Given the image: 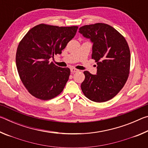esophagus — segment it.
<instances>
[{"instance_id":"esophagus-1","label":"esophagus","mask_w":148,"mask_h":148,"mask_svg":"<svg viewBox=\"0 0 148 148\" xmlns=\"http://www.w3.org/2000/svg\"><path fill=\"white\" fill-rule=\"evenodd\" d=\"M71 71L72 73H74V72H78L79 71L76 69H74V68H71Z\"/></svg>"}]
</instances>
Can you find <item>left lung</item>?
I'll return each instance as SVG.
<instances>
[{
	"label": "left lung",
	"mask_w": 148,
	"mask_h": 148,
	"mask_svg": "<svg viewBox=\"0 0 148 148\" xmlns=\"http://www.w3.org/2000/svg\"><path fill=\"white\" fill-rule=\"evenodd\" d=\"M79 32L93 43L91 57L97 64V74L84 72L82 91L92 101H109L121 91L128 79L131 64L129 45L117 30L105 23L84 25Z\"/></svg>",
	"instance_id": "1"
}]
</instances>
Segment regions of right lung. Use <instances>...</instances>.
Listing matches in <instances>:
<instances>
[{"label": "right lung", "instance_id": "1", "mask_svg": "<svg viewBox=\"0 0 148 148\" xmlns=\"http://www.w3.org/2000/svg\"><path fill=\"white\" fill-rule=\"evenodd\" d=\"M77 28L40 24L30 29L19 42L16 56L17 72L32 96L46 101L64 89L71 70L57 66L49 59L61 53Z\"/></svg>", "mask_w": 148, "mask_h": 148}]
</instances>
